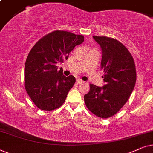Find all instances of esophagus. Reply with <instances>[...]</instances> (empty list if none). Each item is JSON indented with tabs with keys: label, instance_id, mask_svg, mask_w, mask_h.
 I'll return each instance as SVG.
<instances>
[{
	"label": "esophagus",
	"instance_id": "1",
	"mask_svg": "<svg viewBox=\"0 0 153 153\" xmlns=\"http://www.w3.org/2000/svg\"><path fill=\"white\" fill-rule=\"evenodd\" d=\"M76 82L78 83V84H82V83H84L85 82L82 80H80V79H77L76 80Z\"/></svg>",
	"mask_w": 153,
	"mask_h": 153
}]
</instances>
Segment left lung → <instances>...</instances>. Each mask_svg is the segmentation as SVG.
Segmentation results:
<instances>
[{
	"instance_id": "obj_1",
	"label": "left lung",
	"mask_w": 153,
	"mask_h": 153,
	"mask_svg": "<svg viewBox=\"0 0 153 153\" xmlns=\"http://www.w3.org/2000/svg\"><path fill=\"white\" fill-rule=\"evenodd\" d=\"M102 49L101 69L104 86L89 85L85 94L86 106L94 115L108 118L117 113L127 103L135 87L136 72L131 53L124 45L106 36H93Z\"/></svg>"
}]
</instances>
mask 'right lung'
Here are the masks:
<instances>
[{
	"mask_svg": "<svg viewBox=\"0 0 153 153\" xmlns=\"http://www.w3.org/2000/svg\"><path fill=\"white\" fill-rule=\"evenodd\" d=\"M83 41L82 35L57 30L40 38L30 50L24 67V86L39 109L53 111L64 103L75 78L64 76L56 64L68 59L69 53Z\"/></svg>",
	"mask_w": 153,
	"mask_h": 153,
	"instance_id": "1",
	"label": "right lung"
}]
</instances>
